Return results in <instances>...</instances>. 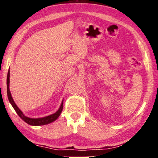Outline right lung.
Segmentation results:
<instances>
[{
    "instance_id": "add662e5",
    "label": "right lung",
    "mask_w": 158,
    "mask_h": 158,
    "mask_svg": "<svg viewBox=\"0 0 158 158\" xmlns=\"http://www.w3.org/2000/svg\"><path fill=\"white\" fill-rule=\"evenodd\" d=\"M10 72L8 71V75H7V81H6V84H7V94H8V100H9L10 103L11 104L13 107L14 108V110L19 116L21 117V118L23 119L24 122H26V123L30 124V125H34V126H39V125H44V124H49L51 123H53V122L56 120V119L59 117V115L61 114L62 112V110H63V102L61 104V106L59 109V110L57 111L56 113L53 114L52 115H49V116L43 117V118H38V119H32L29 118V117H27L24 116L23 113L21 110H19V107L16 106V104H15L14 101L11 97V94H10V89H9V82H10Z\"/></svg>"
}]
</instances>
